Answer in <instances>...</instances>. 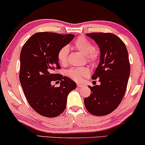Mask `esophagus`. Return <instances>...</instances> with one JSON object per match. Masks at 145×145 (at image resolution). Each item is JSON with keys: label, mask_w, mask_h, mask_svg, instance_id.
Returning a JSON list of instances; mask_svg holds the SVG:
<instances>
[{"label": "esophagus", "mask_w": 145, "mask_h": 145, "mask_svg": "<svg viewBox=\"0 0 145 145\" xmlns=\"http://www.w3.org/2000/svg\"><path fill=\"white\" fill-rule=\"evenodd\" d=\"M77 87H84V85L82 84H80V83H77Z\"/></svg>", "instance_id": "1"}]
</instances>
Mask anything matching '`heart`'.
<instances>
[{
    "label": "heart",
    "instance_id": "b5f03b06",
    "mask_svg": "<svg viewBox=\"0 0 145 145\" xmlns=\"http://www.w3.org/2000/svg\"><path fill=\"white\" fill-rule=\"evenodd\" d=\"M74 46L78 51L85 55L87 62L91 65H94L99 59V52L94 48L92 43L86 38L80 37L75 40ZM69 54V47L68 46H63L58 52V59L61 64L65 65L68 62ZM66 74L73 80L79 81L83 77L89 75V70L86 68H73L67 71Z\"/></svg>",
    "mask_w": 145,
    "mask_h": 145
}]
</instances>
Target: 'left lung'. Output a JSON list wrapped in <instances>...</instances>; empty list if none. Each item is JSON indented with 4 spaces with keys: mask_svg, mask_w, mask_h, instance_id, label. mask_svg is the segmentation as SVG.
Masks as SVG:
<instances>
[{
    "mask_svg": "<svg viewBox=\"0 0 145 145\" xmlns=\"http://www.w3.org/2000/svg\"><path fill=\"white\" fill-rule=\"evenodd\" d=\"M86 35L100 48V62L92 79L99 78L101 85L89 86L91 93L84 99V103L87 111L93 115L105 116L116 110L125 95L130 74L129 56L124 42L116 35Z\"/></svg>",
    "mask_w": 145,
    "mask_h": 145,
    "instance_id": "left-lung-1",
    "label": "left lung"
}]
</instances>
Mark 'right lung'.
Returning <instances> with one entry per match:
<instances>
[{
    "label": "right lung",
    "mask_w": 145,
    "mask_h": 145,
    "mask_svg": "<svg viewBox=\"0 0 145 145\" xmlns=\"http://www.w3.org/2000/svg\"><path fill=\"white\" fill-rule=\"evenodd\" d=\"M74 35L36 33L28 39L20 53V81L26 99L36 112L47 118L56 117L66 107L70 91L76 83L68 77L54 73L60 69L58 52L74 38ZM61 81L60 87L52 81Z\"/></svg>",
    "instance_id": "obj_1"
}]
</instances>
